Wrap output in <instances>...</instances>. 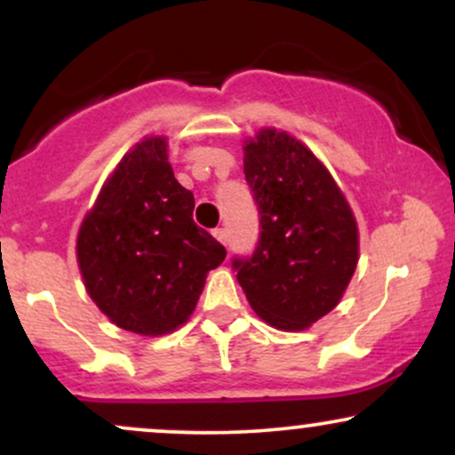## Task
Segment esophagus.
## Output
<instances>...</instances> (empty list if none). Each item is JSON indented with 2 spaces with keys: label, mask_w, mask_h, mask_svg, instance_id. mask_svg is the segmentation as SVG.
Segmentation results:
<instances>
[{
  "label": "esophagus",
  "mask_w": 455,
  "mask_h": 455,
  "mask_svg": "<svg viewBox=\"0 0 455 455\" xmlns=\"http://www.w3.org/2000/svg\"><path fill=\"white\" fill-rule=\"evenodd\" d=\"M213 237L218 239V242L227 245L228 243V235H227V228H213Z\"/></svg>",
  "instance_id": "obj_1"
}]
</instances>
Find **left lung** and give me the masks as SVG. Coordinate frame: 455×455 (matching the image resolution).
<instances>
[{
	"label": "left lung",
	"instance_id": "1",
	"mask_svg": "<svg viewBox=\"0 0 455 455\" xmlns=\"http://www.w3.org/2000/svg\"><path fill=\"white\" fill-rule=\"evenodd\" d=\"M259 242L233 257L237 282L269 325L306 329L336 307L357 267V224L340 188L306 145L260 130L243 148Z\"/></svg>",
	"mask_w": 455,
	"mask_h": 455
}]
</instances>
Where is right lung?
I'll return each instance as SVG.
<instances>
[{"mask_svg": "<svg viewBox=\"0 0 455 455\" xmlns=\"http://www.w3.org/2000/svg\"><path fill=\"white\" fill-rule=\"evenodd\" d=\"M192 210L160 137L139 143L108 177L81 224L76 257L87 293L117 327L162 336L195 312L227 248L196 227Z\"/></svg>", "mask_w": 455, "mask_h": 455, "instance_id": "obj_1", "label": "right lung"}]
</instances>
